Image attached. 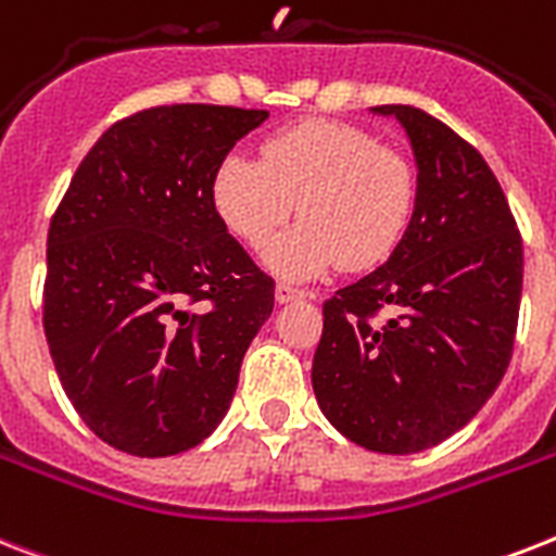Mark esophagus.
Listing matches in <instances>:
<instances>
[{
    "instance_id": "1",
    "label": "esophagus",
    "mask_w": 556,
    "mask_h": 556,
    "mask_svg": "<svg viewBox=\"0 0 556 556\" xmlns=\"http://www.w3.org/2000/svg\"><path fill=\"white\" fill-rule=\"evenodd\" d=\"M308 291L305 288H296L291 282H277V302H293V300H305Z\"/></svg>"
}]
</instances>
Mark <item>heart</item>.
<instances>
[{
	"mask_svg": "<svg viewBox=\"0 0 556 556\" xmlns=\"http://www.w3.org/2000/svg\"><path fill=\"white\" fill-rule=\"evenodd\" d=\"M260 156H223L211 176V202L248 248H263L296 205L302 219L265 254L282 277H319L337 263L377 268L403 239L417 197L414 170L363 128L300 122L270 134Z\"/></svg>",
	"mask_w": 556,
	"mask_h": 556,
	"instance_id": "b5f03b06",
	"label": "heart"
}]
</instances>
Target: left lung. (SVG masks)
Returning <instances> with one entry per match:
<instances>
[{
	"instance_id": "8db88e82",
	"label": "left lung",
	"mask_w": 556,
	"mask_h": 556,
	"mask_svg": "<svg viewBox=\"0 0 556 556\" xmlns=\"http://www.w3.org/2000/svg\"><path fill=\"white\" fill-rule=\"evenodd\" d=\"M371 114L408 134L417 200L388 263L323 305L311 382L342 437L417 454L468 426L511 363L522 239L477 148L414 105Z\"/></svg>"
}]
</instances>
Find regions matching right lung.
Returning a JSON list of instances; mask_svg holds the SVG:
<instances>
[{
    "label": "right lung",
    "mask_w": 556,
    "mask_h": 556,
    "mask_svg": "<svg viewBox=\"0 0 556 556\" xmlns=\"http://www.w3.org/2000/svg\"><path fill=\"white\" fill-rule=\"evenodd\" d=\"M268 111L162 105L119 119L76 168L48 231L45 337L85 426L170 457L223 422L274 311L211 202V176Z\"/></svg>",
    "instance_id": "obj_1"
}]
</instances>
